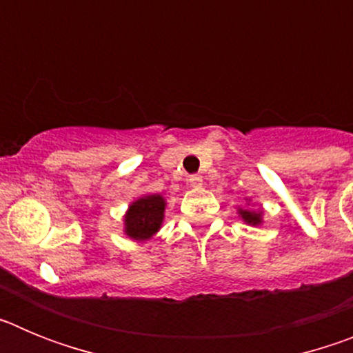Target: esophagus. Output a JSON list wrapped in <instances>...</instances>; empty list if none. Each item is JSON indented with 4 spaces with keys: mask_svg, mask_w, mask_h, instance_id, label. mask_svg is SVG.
Masks as SVG:
<instances>
[{
    "mask_svg": "<svg viewBox=\"0 0 353 353\" xmlns=\"http://www.w3.org/2000/svg\"><path fill=\"white\" fill-rule=\"evenodd\" d=\"M189 183H191L192 187H201L203 185V176H201V174H191V176H189Z\"/></svg>",
    "mask_w": 353,
    "mask_h": 353,
    "instance_id": "34e87169",
    "label": "esophagus"
}]
</instances>
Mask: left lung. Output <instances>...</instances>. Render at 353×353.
<instances>
[{"label": "left lung", "mask_w": 353, "mask_h": 353, "mask_svg": "<svg viewBox=\"0 0 353 353\" xmlns=\"http://www.w3.org/2000/svg\"><path fill=\"white\" fill-rule=\"evenodd\" d=\"M251 201V199H248ZM239 217H242L249 226H260L263 223V210H254V208H239Z\"/></svg>", "instance_id": "1"}]
</instances>
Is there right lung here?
<instances>
[{
  "label": "right lung",
  "mask_w": 353,
  "mask_h": 353,
  "mask_svg": "<svg viewBox=\"0 0 353 353\" xmlns=\"http://www.w3.org/2000/svg\"><path fill=\"white\" fill-rule=\"evenodd\" d=\"M166 210V199L161 194H145L134 199L123 215V233L129 239L150 240L161 230Z\"/></svg>",
  "instance_id": "add662e5"
}]
</instances>
